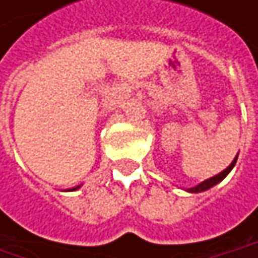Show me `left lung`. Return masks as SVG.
Instances as JSON below:
<instances>
[{"label": "left lung", "mask_w": 258, "mask_h": 258, "mask_svg": "<svg viewBox=\"0 0 258 258\" xmlns=\"http://www.w3.org/2000/svg\"><path fill=\"white\" fill-rule=\"evenodd\" d=\"M236 160H237V157L234 158L232 161V164L226 169V170H223L221 173H218V175H215V176H212V178H209V179L203 180L202 183H199V185H196V186H192V188H188L186 191L188 192H202V191H206V189H209V188H212L214 185H217V183H220L221 180L224 179L230 172H232V169L234 167V164H236Z\"/></svg>", "instance_id": "left-lung-1"}]
</instances>
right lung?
Here are the masks:
<instances>
[{"label": "right lung", "mask_w": 258, "mask_h": 258, "mask_svg": "<svg viewBox=\"0 0 258 258\" xmlns=\"http://www.w3.org/2000/svg\"><path fill=\"white\" fill-rule=\"evenodd\" d=\"M76 188H79V186H76ZM76 188H75V189H76Z\"/></svg>", "instance_id": "1"}]
</instances>
